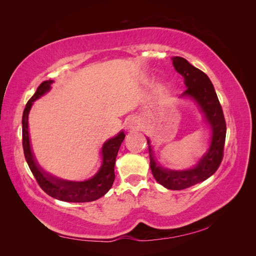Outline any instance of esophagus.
<instances>
[{"instance_id": "obj_1", "label": "esophagus", "mask_w": 256, "mask_h": 256, "mask_svg": "<svg viewBox=\"0 0 256 256\" xmlns=\"http://www.w3.org/2000/svg\"><path fill=\"white\" fill-rule=\"evenodd\" d=\"M126 129L129 130V131H132V130H138V128H140V122H138V120L134 118H129L127 122H126V125H125Z\"/></svg>"}]
</instances>
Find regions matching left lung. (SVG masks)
<instances>
[{
  "instance_id": "8db88e82",
  "label": "left lung",
  "mask_w": 256,
  "mask_h": 256,
  "mask_svg": "<svg viewBox=\"0 0 256 256\" xmlns=\"http://www.w3.org/2000/svg\"><path fill=\"white\" fill-rule=\"evenodd\" d=\"M172 60L175 70L182 76L184 83L187 88L180 95V98H188L196 104L210 130L206 152L200 158L194 166L187 170H171L160 166L154 157V146L150 138H146L148 144L150 168L154 180L166 189L182 190L206 180L218 170L223 158L226 124L218 96L207 74L192 66L184 58L174 56Z\"/></svg>"
}]
</instances>
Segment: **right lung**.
I'll return each instance as SVG.
<instances>
[{"label": "right lung", "mask_w": 256, "mask_h": 256, "mask_svg": "<svg viewBox=\"0 0 256 256\" xmlns=\"http://www.w3.org/2000/svg\"><path fill=\"white\" fill-rule=\"evenodd\" d=\"M53 80H48L42 82L38 86L35 94L30 98L26 109L23 111L22 116V145L24 157L28 164V168L32 171L34 177L40 188L47 193L48 196L53 198H56L63 202L70 203H84L92 202L104 196L106 193L112 187L113 182L115 180L114 166L115 160L120 147L125 138L124 131L120 132L115 136L106 140L102 147V166H100L97 173L90 177V180L83 182H74L62 180L56 176H53L42 170V168L38 164L33 152L32 146H30V132H28V114L35 100L44 96L46 92L51 90V84Z\"/></svg>", "instance_id": "add662e5"}]
</instances>
